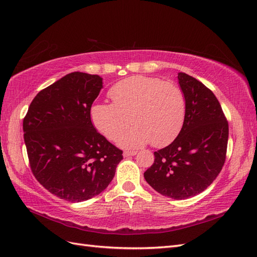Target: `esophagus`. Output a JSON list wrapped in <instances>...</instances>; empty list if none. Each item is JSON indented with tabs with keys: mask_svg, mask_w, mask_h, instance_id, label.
<instances>
[{
	"mask_svg": "<svg viewBox=\"0 0 257 257\" xmlns=\"http://www.w3.org/2000/svg\"><path fill=\"white\" fill-rule=\"evenodd\" d=\"M137 151H124L123 152V157L127 158V157H133V155H136Z\"/></svg>",
	"mask_w": 257,
	"mask_h": 257,
	"instance_id": "34e87169",
	"label": "esophagus"
}]
</instances>
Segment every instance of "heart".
<instances>
[{"mask_svg":"<svg viewBox=\"0 0 257 257\" xmlns=\"http://www.w3.org/2000/svg\"><path fill=\"white\" fill-rule=\"evenodd\" d=\"M112 104L95 103L90 109L92 123L106 138L114 141L128 125L119 144L139 148L152 143L169 144L179 134L185 118L186 103L182 90L173 81L148 76H133L109 90Z\"/></svg>","mask_w":257,"mask_h":257,"instance_id":"1","label":"heart"}]
</instances>
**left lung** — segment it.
<instances>
[{
	"mask_svg": "<svg viewBox=\"0 0 257 257\" xmlns=\"http://www.w3.org/2000/svg\"><path fill=\"white\" fill-rule=\"evenodd\" d=\"M178 80L186 103L182 128L172 144L154 152V163L144 177L162 195L186 199L204 192L220 174L228 123L205 84L185 73H179Z\"/></svg>",
	"mask_w": 257,
	"mask_h": 257,
	"instance_id": "8db88e82",
	"label": "left lung"
}]
</instances>
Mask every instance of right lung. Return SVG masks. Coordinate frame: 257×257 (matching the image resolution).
<instances>
[{
  "instance_id": "1",
  "label": "right lung",
  "mask_w": 257,
  "mask_h": 257,
  "mask_svg": "<svg viewBox=\"0 0 257 257\" xmlns=\"http://www.w3.org/2000/svg\"><path fill=\"white\" fill-rule=\"evenodd\" d=\"M102 88L98 75L67 74L38 93L23 119L34 177L53 195L71 203L102 193L123 159V152L91 121V106Z\"/></svg>"
}]
</instances>
